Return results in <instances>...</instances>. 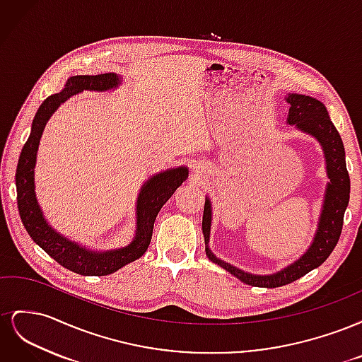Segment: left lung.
<instances>
[{"instance_id": "1", "label": "left lung", "mask_w": 362, "mask_h": 362, "mask_svg": "<svg viewBox=\"0 0 362 362\" xmlns=\"http://www.w3.org/2000/svg\"><path fill=\"white\" fill-rule=\"evenodd\" d=\"M286 101L290 105L287 124L296 125L302 133L313 136L319 140L323 148L325 160H326V172L329 182L326 185L325 201L322 214L319 218V228L308 250L298 259L291 262L290 266L282 270L272 273V275H252V273L240 270L228 262L218 259L208 247L210 242V226H211V202L205 199L204 216H202V233L205 237V252L208 259L216 262L217 266L228 270L237 279L247 284L252 287H264V288H276L287 286V284L302 278L313 269L319 267L331 255V252L338 243L339 234L343 229L344 211L349 204L350 194V178L346 169L344 158V146L343 140L339 137L337 128L327 115V110L323 103L315 98L288 93Z\"/></svg>"}]
</instances>
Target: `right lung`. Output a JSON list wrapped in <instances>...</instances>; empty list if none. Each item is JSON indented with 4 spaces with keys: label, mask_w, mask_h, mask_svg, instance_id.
I'll return each mask as SVG.
<instances>
[{
    "label": "right lung",
    "mask_w": 362,
    "mask_h": 362,
    "mask_svg": "<svg viewBox=\"0 0 362 362\" xmlns=\"http://www.w3.org/2000/svg\"><path fill=\"white\" fill-rule=\"evenodd\" d=\"M122 83V78L116 74L101 75H75L66 81V86L60 93L48 96L42 103L31 125V133L21 152L16 168V192L18 210L21 221L33 242L39 245L47 254L56 259L60 266L84 276H105L133 262L145 254L152 237L154 222L161 206L175 193L182 181L189 177L187 168H175L160 172L149 178L140 189L137 198V225L136 237L128 246L96 252L71 242L69 238L59 234L51 228L42 214L35 193V166L39 141L48 119L72 95L83 90L104 92L116 89Z\"/></svg>",
    "instance_id": "right-lung-1"
}]
</instances>
